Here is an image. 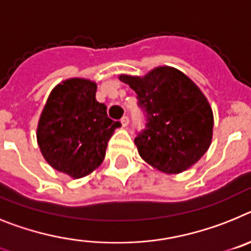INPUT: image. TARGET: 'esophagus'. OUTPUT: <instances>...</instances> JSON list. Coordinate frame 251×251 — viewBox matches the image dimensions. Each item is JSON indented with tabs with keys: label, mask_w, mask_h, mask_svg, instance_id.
<instances>
[{
	"label": "esophagus",
	"mask_w": 251,
	"mask_h": 251,
	"mask_svg": "<svg viewBox=\"0 0 251 251\" xmlns=\"http://www.w3.org/2000/svg\"><path fill=\"white\" fill-rule=\"evenodd\" d=\"M120 121H121V125H123L124 127H126V126L128 125V117L127 116H124L123 119L120 120Z\"/></svg>",
	"instance_id": "obj_1"
}]
</instances>
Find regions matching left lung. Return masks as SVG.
Returning <instances> with one entry per match:
<instances>
[{
	"instance_id": "left-lung-1",
	"label": "left lung",
	"mask_w": 251,
	"mask_h": 251,
	"mask_svg": "<svg viewBox=\"0 0 251 251\" xmlns=\"http://www.w3.org/2000/svg\"><path fill=\"white\" fill-rule=\"evenodd\" d=\"M136 93L145 128L135 145L141 158L168 174L187 171L212 140L213 115L206 97L186 74L158 67L144 77L120 75Z\"/></svg>"
}]
</instances>
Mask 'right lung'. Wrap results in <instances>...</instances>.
Wrapping results in <instances>:
<instances>
[{
  "instance_id": "right-lung-1",
  "label": "right lung",
  "mask_w": 251,
  "mask_h": 251,
  "mask_svg": "<svg viewBox=\"0 0 251 251\" xmlns=\"http://www.w3.org/2000/svg\"><path fill=\"white\" fill-rule=\"evenodd\" d=\"M95 82L72 78L51 91L38 125L41 154L54 169L82 178L99 167L119 121L96 100Z\"/></svg>"
}]
</instances>
